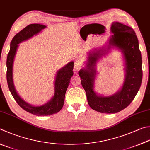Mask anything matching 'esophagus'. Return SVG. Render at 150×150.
<instances>
[{"label":"esophagus","instance_id":"esophagus-1","mask_svg":"<svg viewBox=\"0 0 150 150\" xmlns=\"http://www.w3.org/2000/svg\"><path fill=\"white\" fill-rule=\"evenodd\" d=\"M81 65H82V63H81V62L80 61H77L74 63V68L76 70L80 69L81 67Z\"/></svg>","mask_w":150,"mask_h":150}]
</instances>
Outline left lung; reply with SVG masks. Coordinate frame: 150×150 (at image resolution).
<instances>
[{"label": "left lung", "mask_w": 150, "mask_h": 150, "mask_svg": "<svg viewBox=\"0 0 150 150\" xmlns=\"http://www.w3.org/2000/svg\"><path fill=\"white\" fill-rule=\"evenodd\" d=\"M113 33L110 46H115L122 50L125 61V78L120 91L108 97L97 95L93 90L96 74L95 64L98 58L103 55L99 52L90 53L86 69L79 72L81 86L86 93L89 106L105 114H115L125 108L131 104L139 90L142 80V56L136 33L131 27L113 23Z\"/></svg>", "instance_id": "left-lung-1"}]
</instances>
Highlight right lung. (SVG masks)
I'll list each match as a JSON object with an SVG mask.
<instances>
[{"mask_svg": "<svg viewBox=\"0 0 150 150\" xmlns=\"http://www.w3.org/2000/svg\"><path fill=\"white\" fill-rule=\"evenodd\" d=\"M46 28V26L40 24H30L20 32L16 34L10 43V50L7 56L6 78L8 88L13 97L19 106L25 111L36 115H50L59 112L64 104V97L67 89L70 83V78L73 75L74 62H70L65 67L57 72L55 81V94L48 103L40 106H33L25 102L17 93L13 86L12 78V67L13 59L18 45L21 42L32 37Z\"/></svg>", "mask_w": 150, "mask_h": 150, "instance_id": "add662e5", "label": "right lung"}]
</instances>
